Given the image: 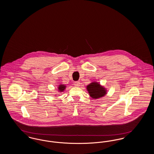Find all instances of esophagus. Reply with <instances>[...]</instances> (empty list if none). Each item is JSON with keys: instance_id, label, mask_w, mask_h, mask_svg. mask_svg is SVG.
Instances as JSON below:
<instances>
[{"instance_id": "obj_1", "label": "esophagus", "mask_w": 154, "mask_h": 154, "mask_svg": "<svg viewBox=\"0 0 154 154\" xmlns=\"http://www.w3.org/2000/svg\"><path fill=\"white\" fill-rule=\"evenodd\" d=\"M74 84V85H75V87H79V86H80V82L79 81H75Z\"/></svg>"}]
</instances>
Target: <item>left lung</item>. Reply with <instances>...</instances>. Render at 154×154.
<instances>
[{
  "label": "left lung",
  "instance_id": "1",
  "mask_svg": "<svg viewBox=\"0 0 154 154\" xmlns=\"http://www.w3.org/2000/svg\"><path fill=\"white\" fill-rule=\"evenodd\" d=\"M87 89L90 96L93 99L100 98L106 95L107 90L97 82H92L87 86Z\"/></svg>",
  "mask_w": 154,
  "mask_h": 154
}]
</instances>
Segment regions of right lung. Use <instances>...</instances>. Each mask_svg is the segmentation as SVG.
<instances>
[{
	"mask_svg": "<svg viewBox=\"0 0 154 154\" xmlns=\"http://www.w3.org/2000/svg\"><path fill=\"white\" fill-rule=\"evenodd\" d=\"M58 91L59 92H63L66 88V86L63 84H60L58 87Z\"/></svg>",
	"mask_w": 154,
	"mask_h": 154,
	"instance_id": "right-lung-1",
	"label": "right lung"
}]
</instances>
